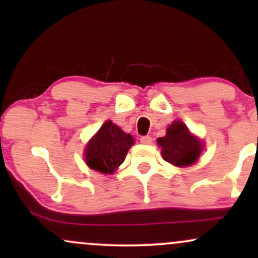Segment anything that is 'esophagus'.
<instances>
[{"label": "esophagus", "mask_w": 258, "mask_h": 258, "mask_svg": "<svg viewBox=\"0 0 258 258\" xmlns=\"http://www.w3.org/2000/svg\"><path fill=\"white\" fill-rule=\"evenodd\" d=\"M139 141H141V143H143V144H152L153 139L150 136H143V137H141Z\"/></svg>", "instance_id": "obj_1"}]
</instances>
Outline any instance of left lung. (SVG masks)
<instances>
[{
  "mask_svg": "<svg viewBox=\"0 0 258 258\" xmlns=\"http://www.w3.org/2000/svg\"><path fill=\"white\" fill-rule=\"evenodd\" d=\"M161 155L165 161L174 166L184 167L194 164L203 152V143L189 132L180 121H174L167 127L166 136L158 138Z\"/></svg>",
  "mask_w": 258,
  "mask_h": 258,
  "instance_id": "left-lung-1",
  "label": "left lung"
}]
</instances>
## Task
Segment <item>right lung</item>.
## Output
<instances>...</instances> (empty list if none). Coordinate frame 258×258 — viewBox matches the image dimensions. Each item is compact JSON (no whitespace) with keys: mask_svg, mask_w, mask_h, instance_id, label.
Wrapping results in <instances>:
<instances>
[{"mask_svg":"<svg viewBox=\"0 0 258 258\" xmlns=\"http://www.w3.org/2000/svg\"><path fill=\"white\" fill-rule=\"evenodd\" d=\"M135 139L110 120L100 127L86 148V164L92 170L109 174L114 172L125 160Z\"/></svg>","mask_w":258,"mask_h":258,"instance_id":"add662e5","label":"right lung"}]
</instances>
